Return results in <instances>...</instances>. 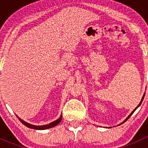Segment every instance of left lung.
<instances>
[{
  "label": "left lung",
  "instance_id": "1",
  "mask_svg": "<svg viewBox=\"0 0 148 148\" xmlns=\"http://www.w3.org/2000/svg\"><path fill=\"white\" fill-rule=\"evenodd\" d=\"M144 97H145V94H144V95H143V99H142L141 102H140V104H138V107H136V108H135V110H133V111H132V113H131V114H130V115H129V116H128V117H127V119H126V120H125V121H124V122H125V121H127V120H128V119H129V118H130V116H131V115H132V114H133V113H134V112H135V110H136V109H137V108H138V107H139V106H140V104H141V103H142V102H143V99H144Z\"/></svg>",
  "mask_w": 148,
  "mask_h": 148
}]
</instances>
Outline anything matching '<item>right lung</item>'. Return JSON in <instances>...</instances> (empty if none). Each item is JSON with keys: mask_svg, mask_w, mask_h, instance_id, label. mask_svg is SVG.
Masks as SVG:
<instances>
[{"mask_svg": "<svg viewBox=\"0 0 148 148\" xmlns=\"http://www.w3.org/2000/svg\"><path fill=\"white\" fill-rule=\"evenodd\" d=\"M18 120L21 121V122H22V124L25 125V126L31 128V129H35V130H46V129H49V128L53 127H55L56 125H57L59 122L62 121V115H61V117H59L58 120H56V121H53V122H51V123L48 124V125H41V126H36V125H31V124H28L27 122H26L25 121H23V120H21V118H19L18 117Z\"/></svg>", "mask_w": 148, "mask_h": 148, "instance_id": "right-lung-1", "label": "right lung"}]
</instances>
